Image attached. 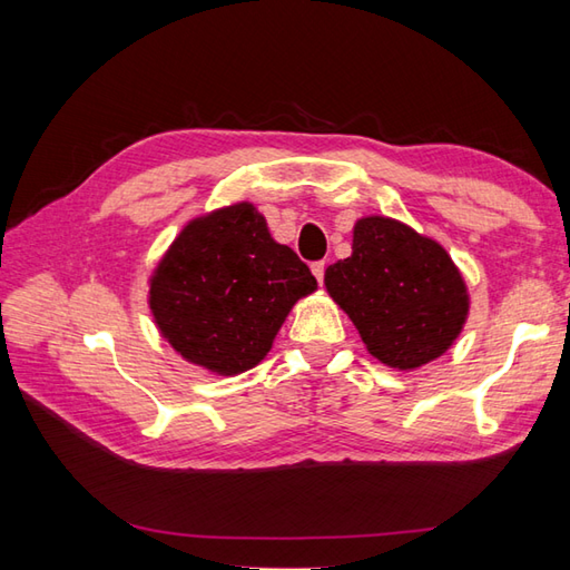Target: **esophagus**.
Returning a JSON list of instances; mask_svg holds the SVG:
<instances>
[{
    "label": "esophagus",
    "mask_w": 570,
    "mask_h": 570,
    "mask_svg": "<svg viewBox=\"0 0 570 570\" xmlns=\"http://www.w3.org/2000/svg\"><path fill=\"white\" fill-rule=\"evenodd\" d=\"M311 272H313V276L318 278V284H323V276H325V262H313V264H311Z\"/></svg>",
    "instance_id": "obj_1"
}]
</instances>
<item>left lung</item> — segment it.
Returning a JSON list of instances; mask_svg holds the SVG:
<instances>
[{"instance_id": "8db88e82", "label": "left lung", "mask_w": 570, "mask_h": 570, "mask_svg": "<svg viewBox=\"0 0 570 570\" xmlns=\"http://www.w3.org/2000/svg\"><path fill=\"white\" fill-rule=\"evenodd\" d=\"M325 288L370 355L416 370L453 345L468 318L463 276L448 252L392 217H362L353 254L325 269Z\"/></svg>"}]
</instances>
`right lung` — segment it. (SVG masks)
Segmentation results:
<instances>
[{
    "mask_svg": "<svg viewBox=\"0 0 570 570\" xmlns=\"http://www.w3.org/2000/svg\"><path fill=\"white\" fill-rule=\"evenodd\" d=\"M316 276L237 203L190 220L149 278V308L176 353L215 374L259 365Z\"/></svg>",
    "mask_w": 570,
    "mask_h": 570,
    "instance_id": "1",
    "label": "right lung"
}]
</instances>
